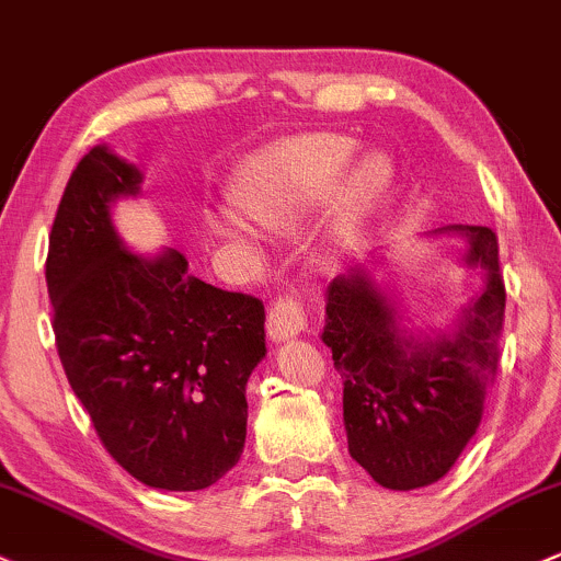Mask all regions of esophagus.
<instances>
[{
	"mask_svg": "<svg viewBox=\"0 0 561 561\" xmlns=\"http://www.w3.org/2000/svg\"><path fill=\"white\" fill-rule=\"evenodd\" d=\"M268 337L274 343L290 341V337L300 335L306 330V311L300 306V298L295 295H282L271 304L268 309Z\"/></svg>",
	"mask_w": 561,
	"mask_h": 561,
	"instance_id": "obj_1",
	"label": "esophagus"
}]
</instances>
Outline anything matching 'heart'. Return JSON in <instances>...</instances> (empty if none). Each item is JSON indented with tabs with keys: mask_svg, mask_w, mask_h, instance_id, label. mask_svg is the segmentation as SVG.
I'll list each match as a JSON object with an SVG mask.
<instances>
[{
	"mask_svg": "<svg viewBox=\"0 0 561 561\" xmlns=\"http://www.w3.org/2000/svg\"><path fill=\"white\" fill-rule=\"evenodd\" d=\"M354 140L346 135H309L252 159L237 186L239 210L271 231H295L311 218L346 170ZM393 168L383 153H365L354 162L337 188L332 244H346L362 220L383 199ZM213 229L229 239H248V229L233 215H215Z\"/></svg>",
	"mask_w": 561,
	"mask_h": 561,
	"instance_id": "heart-1",
	"label": "heart"
}]
</instances>
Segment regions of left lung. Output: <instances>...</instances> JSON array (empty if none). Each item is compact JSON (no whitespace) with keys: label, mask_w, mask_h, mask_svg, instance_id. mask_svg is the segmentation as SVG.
<instances>
[{"label":"left lung","mask_w":561,"mask_h":561,"mask_svg":"<svg viewBox=\"0 0 561 561\" xmlns=\"http://www.w3.org/2000/svg\"><path fill=\"white\" fill-rule=\"evenodd\" d=\"M463 233L466 266L488 271L482 295L466 306L453 335L415 337L397 306L365 268L328 287L322 341L343 378L348 453L378 484L417 490L439 482L477 434L484 389L501 359L503 287L497 237L488 226H447Z\"/></svg>","instance_id":"left-lung-1"}]
</instances>
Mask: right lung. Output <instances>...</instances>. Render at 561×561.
Listing matches in <instances>:
<instances>
[{"label":"right lung","instance_id":"obj_1","mask_svg":"<svg viewBox=\"0 0 561 561\" xmlns=\"http://www.w3.org/2000/svg\"><path fill=\"white\" fill-rule=\"evenodd\" d=\"M140 181L106 146L71 172L45 263L55 346L122 469L149 488L205 490L244 450V386L266 356V311L191 276L181 250L144 257L122 244L111 202Z\"/></svg>","mask_w":561,"mask_h":561}]
</instances>
